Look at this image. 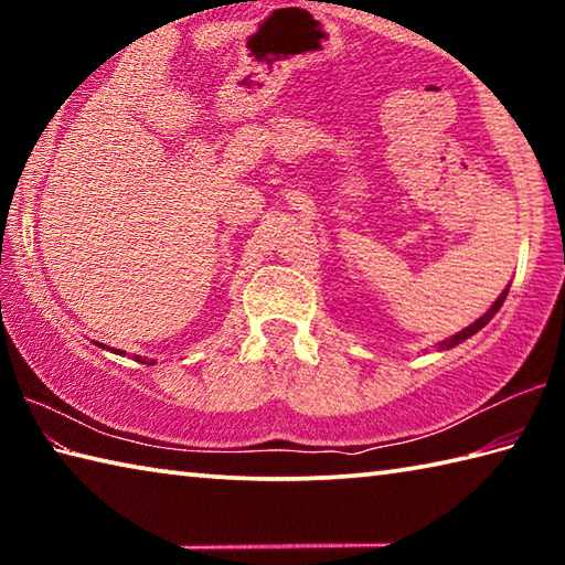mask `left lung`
I'll list each match as a JSON object with an SVG mask.
<instances>
[{
  "label": "left lung",
  "mask_w": 565,
  "mask_h": 565,
  "mask_svg": "<svg viewBox=\"0 0 565 565\" xmlns=\"http://www.w3.org/2000/svg\"><path fill=\"white\" fill-rule=\"evenodd\" d=\"M505 294H509V286H505V289H503V294L499 296V299H495V301H493V306H491V309H489V311H486L481 319H476V321L471 323V327H466L463 331H458V333H456V337H451V339H446V341H441V343H438V349H454V347H456V343H461V341H466L468 337H473V333H476V331H481V329L486 327V323H489V321H491V319L495 317V313H499V309H501V303L505 301Z\"/></svg>",
  "instance_id": "8db88e82"
}]
</instances>
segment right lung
Segmentation results:
<instances>
[{
	"mask_svg": "<svg viewBox=\"0 0 565 565\" xmlns=\"http://www.w3.org/2000/svg\"><path fill=\"white\" fill-rule=\"evenodd\" d=\"M99 347H102V343H99ZM117 353H121V356H124V351H117ZM134 359H137V361H141V363H147L145 359H141V356H134ZM151 363H154V361H149V366H151Z\"/></svg>",
	"mask_w": 565,
	"mask_h": 565,
	"instance_id": "add662e5",
	"label": "right lung"
}]
</instances>
